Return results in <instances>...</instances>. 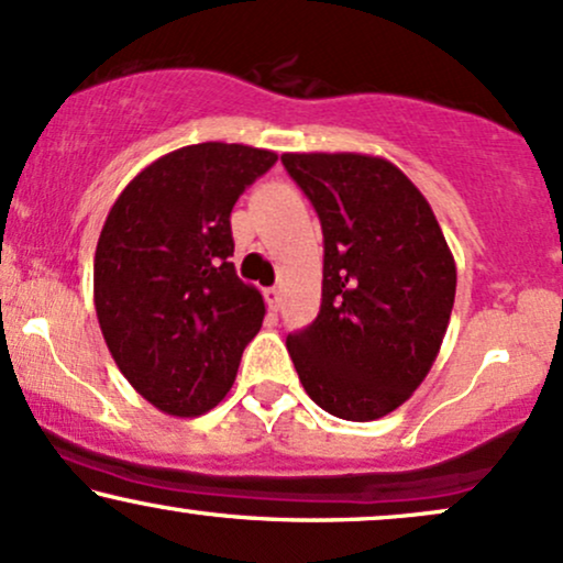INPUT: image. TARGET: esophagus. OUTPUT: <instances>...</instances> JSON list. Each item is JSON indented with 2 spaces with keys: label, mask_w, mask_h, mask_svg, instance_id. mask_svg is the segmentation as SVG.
<instances>
[{
  "label": "esophagus",
  "mask_w": 563,
  "mask_h": 563,
  "mask_svg": "<svg viewBox=\"0 0 563 563\" xmlns=\"http://www.w3.org/2000/svg\"><path fill=\"white\" fill-rule=\"evenodd\" d=\"M264 296H267L269 309H273V311H280V303H283V294H280V288H267V290H264Z\"/></svg>",
  "instance_id": "34e87169"
}]
</instances>
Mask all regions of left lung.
I'll list each match as a JSON object with an SVG mask.
<instances>
[{
  "label": "left lung",
  "mask_w": 563,
  "mask_h": 563,
  "mask_svg": "<svg viewBox=\"0 0 563 563\" xmlns=\"http://www.w3.org/2000/svg\"><path fill=\"white\" fill-rule=\"evenodd\" d=\"M322 222V307L286 346L309 398L372 422L422 385L449 330L456 262L419 188L383 157L283 154Z\"/></svg>",
  "instance_id": "1"
}]
</instances>
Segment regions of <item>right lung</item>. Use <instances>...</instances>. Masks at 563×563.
Wrapping results in <instances>:
<instances>
[{
    "label": "right lung",
    "mask_w": 563,
    "mask_h": 563,
    "mask_svg": "<svg viewBox=\"0 0 563 563\" xmlns=\"http://www.w3.org/2000/svg\"><path fill=\"white\" fill-rule=\"evenodd\" d=\"M269 148L207 141L144 167L118 196L93 256V307L135 393L199 417L233 388L260 333L262 294L235 275L230 212L275 165Z\"/></svg>",
    "instance_id": "right-lung-1"
}]
</instances>
